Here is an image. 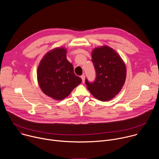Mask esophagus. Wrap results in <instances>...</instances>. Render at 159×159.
<instances>
[{
	"mask_svg": "<svg viewBox=\"0 0 159 159\" xmlns=\"http://www.w3.org/2000/svg\"><path fill=\"white\" fill-rule=\"evenodd\" d=\"M80 77H81V79H82V82L84 83V82H85V75L83 74V75H81Z\"/></svg>",
	"mask_w": 159,
	"mask_h": 159,
	"instance_id": "1",
	"label": "esophagus"
}]
</instances>
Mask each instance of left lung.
Listing matches in <instances>:
<instances>
[{
    "mask_svg": "<svg viewBox=\"0 0 159 159\" xmlns=\"http://www.w3.org/2000/svg\"><path fill=\"white\" fill-rule=\"evenodd\" d=\"M92 61L96 77L92 83L85 79L87 87L98 100H111L120 92L125 84V63L115 50L107 46L94 48L92 52Z\"/></svg>",
    "mask_w": 159,
    "mask_h": 159,
    "instance_id": "obj_1",
    "label": "left lung"
}]
</instances>
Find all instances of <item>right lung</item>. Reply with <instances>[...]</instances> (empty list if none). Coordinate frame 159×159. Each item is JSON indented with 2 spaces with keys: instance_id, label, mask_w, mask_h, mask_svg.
<instances>
[{
  "instance_id": "obj_1",
  "label": "right lung",
  "mask_w": 159,
  "mask_h": 159,
  "mask_svg": "<svg viewBox=\"0 0 159 159\" xmlns=\"http://www.w3.org/2000/svg\"><path fill=\"white\" fill-rule=\"evenodd\" d=\"M37 79L43 93L55 100L65 99L82 82L66 59V50L62 47L50 50L43 57L38 67Z\"/></svg>"
}]
</instances>
